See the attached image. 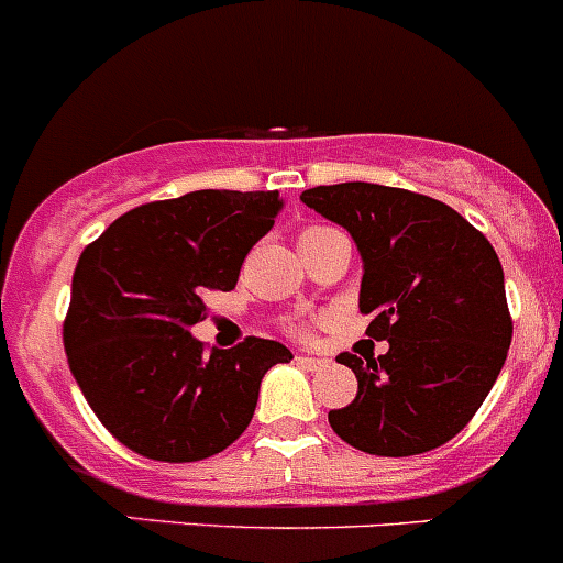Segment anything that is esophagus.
Wrapping results in <instances>:
<instances>
[{
  "label": "esophagus",
  "mask_w": 563,
  "mask_h": 563,
  "mask_svg": "<svg viewBox=\"0 0 563 563\" xmlns=\"http://www.w3.org/2000/svg\"><path fill=\"white\" fill-rule=\"evenodd\" d=\"M297 364L306 366V369H311V372H319V369H324V366H328V361L311 358V355H297Z\"/></svg>",
  "instance_id": "obj_1"
}]
</instances>
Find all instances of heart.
Masks as SVG:
<instances>
[{"label": "heart", "mask_w": 563, "mask_h": 563, "mask_svg": "<svg viewBox=\"0 0 563 563\" xmlns=\"http://www.w3.org/2000/svg\"><path fill=\"white\" fill-rule=\"evenodd\" d=\"M335 233V228H328V224H308V228L299 230V244H306V241L322 239V235Z\"/></svg>", "instance_id": "obj_1"}]
</instances>
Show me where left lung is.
Listing matches in <instances>:
<instances>
[{
	"label": "left lung",
	"instance_id": "1",
	"mask_svg": "<svg viewBox=\"0 0 563 563\" xmlns=\"http://www.w3.org/2000/svg\"><path fill=\"white\" fill-rule=\"evenodd\" d=\"M302 202L350 230L364 257L361 313L388 353H341L358 394L328 422L346 444L402 459L441 448L495 386L514 322L495 246L459 210L377 183L302 191Z\"/></svg>",
	"mask_w": 563,
	"mask_h": 563
}]
</instances>
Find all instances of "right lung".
<instances>
[{
    "mask_svg": "<svg viewBox=\"0 0 563 563\" xmlns=\"http://www.w3.org/2000/svg\"><path fill=\"white\" fill-rule=\"evenodd\" d=\"M277 191L183 194L128 210L82 250L63 322L68 369L99 422L152 461H202L252 422L261 380L294 358L246 335L205 353L188 328L233 291L246 252L280 213Z\"/></svg>",
    "mask_w": 563,
    "mask_h": 563,
    "instance_id": "obj_1",
    "label": "right lung"
}]
</instances>
